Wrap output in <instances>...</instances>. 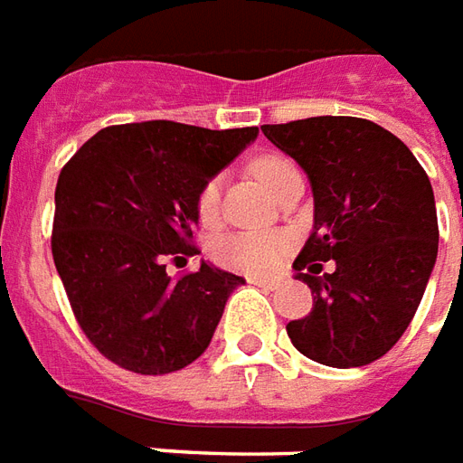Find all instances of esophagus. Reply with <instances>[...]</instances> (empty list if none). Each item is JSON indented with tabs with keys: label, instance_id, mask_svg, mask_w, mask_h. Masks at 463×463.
<instances>
[{
	"label": "esophagus",
	"instance_id": "esophagus-1",
	"mask_svg": "<svg viewBox=\"0 0 463 463\" xmlns=\"http://www.w3.org/2000/svg\"><path fill=\"white\" fill-rule=\"evenodd\" d=\"M250 284H255V287H262V289H277L279 287V279H269V277H248Z\"/></svg>",
	"mask_w": 463,
	"mask_h": 463
}]
</instances>
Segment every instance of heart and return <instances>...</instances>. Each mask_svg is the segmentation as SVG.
<instances>
[{
    "instance_id": "obj_1",
    "label": "heart",
    "mask_w": 463,
    "mask_h": 463,
    "mask_svg": "<svg viewBox=\"0 0 463 463\" xmlns=\"http://www.w3.org/2000/svg\"><path fill=\"white\" fill-rule=\"evenodd\" d=\"M250 171L265 184L272 194L279 181L297 171L287 156L279 154H260L250 162ZM196 213L201 222L213 225L221 215V176H211L201 184L196 194ZM289 252V235L279 231L262 232H228L211 242V258L221 267L242 272V275H269Z\"/></svg>"
}]
</instances>
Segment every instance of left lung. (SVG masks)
Returning <instances> with one entry per match:
<instances>
[{
	"mask_svg": "<svg viewBox=\"0 0 463 463\" xmlns=\"http://www.w3.org/2000/svg\"><path fill=\"white\" fill-rule=\"evenodd\" d=\"M262 132L299 162L314 191V232L294 260L314 304L287 324L294 348L331 368L378 361L410 326L439 248L422 164L371 119L326 115ZM328 259L337 269L321 276Z\"/></svg>",
	"mask_w": 463,
	"mask_h": 463,
	"instance_id": "left-lung-1",
	"label": "left lung"
}]
</instances>
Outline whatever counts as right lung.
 <instances>
[{
	"label": "right lung",
	"instance_id": "add662e5",
	"mask_svg": "<svg viewBox=\"0 0 463 463\" xmlns=\"http://www.w3.org/2000/svg\"><path fill=\"white\" fill-rule=\"evenodd\" d=\"M258 137L171 119L112 125L58 174L51 252L71 309L98 351L125 371L164 375L203 354L231 292L245 279L201 265L196 194Z\"/></svg>",
	"mask_w": 463,
	"mask_h": 463
}]
</instances>
